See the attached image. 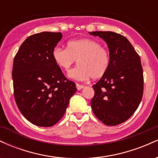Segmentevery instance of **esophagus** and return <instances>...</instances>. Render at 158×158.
I'll use <instances>...</instances> for the list:
<instances>
[{
  "label": "esophagus",
  "instance_id": "1",
  "mask_svg": "<svg viewBox=\"0 0 158 158\" xmlns=\"http://www.w3.org/2000/svg\"><path fill=\"white\" fill-rule=\"evenodd\" d=\"M83 88H85V86L84 85H79V84H77V90H81V89H82Z\"/></svg>",
  "mask_w": 158,
  "mask_h": 158
}]
</instances>
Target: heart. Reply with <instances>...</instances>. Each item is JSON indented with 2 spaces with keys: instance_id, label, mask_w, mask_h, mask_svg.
I'll list each match as a JSON object with an SVG mask.
<instances>
[{
  "instance_id": "1",
  "label": "heart",
  "mask_w": 158,
  "mask_h": 158,
  "mask_svg": "<svg viewBox=\"0 0 158 158\" xmlns=\"http://www.w3.org/2000/svg\"><path fill=\"white\" fill-rule=\"evenodd\" d=\"M56 64L68 71L77 60L79 64L69 72L70 78L86 81L90 77L99 79L106 75L110 64V52L91 39L70 41L67 49L56 47L52 52Z\"/></svg>"
}]
</instances>
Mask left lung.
I'll return each mask as SVG.
<instances>
[{"instance_id": "obj_1", "label": "left lung", "mask_w": 158, "mask_h": 158, "mask_svg": "<svg viewBox=\"0 0 158 158\" xmlns=\"http://www.w3.org/2000/svg\"><path fill=\"white\" fill-rule=\"evenodd\" d=\"M107 43L110 64L104 77L93 85L90 105L96 117L107 126H117L133 115L143 94L140 57L125 36L110 31L89 32Z\"/></svg>"}]
</instances>
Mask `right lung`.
<instances>
[{
	"label": "right lung",
	"instance_id": "1",
	"mask_svg": "<svg viewBox=\"0 0 158 158\" xmlns=\"http://www.w3.org/2000/svg\"><path fill=\"white\" fill-rule=\"evenodd\" d=\"M61 32H42L29 36L14 58V97L23 117L41 127L54 126L62 118L76 84L56 64L52 52Z\"/></svg>",
	"mask_w": 158,
	"mask_h": 158
}]
</instances>
